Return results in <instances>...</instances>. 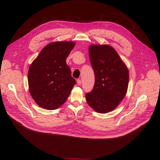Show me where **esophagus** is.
Listing matches in <instances>:
<instances>
[{"mask_svg":"<svg viewBox=\"0 0 160 160\" xmlns=\"http://www.w3.org/2000/svg\"><path fill=\"white\" fill-rule=\"evenodd\" d=\"M77 84L78 85H81V80H80V79H78L77 80Z\"/></svg>","mask_w":160,"mask_h":160,"instance_id":"esophagus-1","label":"esophagus"}]
</instances>
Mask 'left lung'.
Wrapping results in <instances>:
<instances>
[{
	"label": "left lung",
	"instance_id": "left-lung-1",
	"mask_svg": "<svg viewBox=\"0 0 160 160\" xmlns=\"http://www.w3.org/2000/svg\"><path fill=\"white\" fill-rule=\"evenodd\" d=\"M89 58L95 83L92 91L85 94L87 102L98 112H108L117 107L127 93L128 69L117 51L108 45H91Z\"/></svg>",
	"mask_w": 160,
	"mask_h": 160
}]
</instances>
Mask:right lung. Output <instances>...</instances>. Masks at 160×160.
Returning a JSON list of instances; mask_svg holds the SVG:
<instances>
[{
	"label": "right lung",
	"mask_w": 160,
	"mask_h": 160,
	"mask_svg": "<svg viewBox=\"0 0 160 160\" xmlns=\"http://www.w3.org/2000/svg\"><path fill=\"white\" fill-rule=\"evenodd\" d=\"M75 46L72 42H55L43 48L29 68L32 97L40 107L53 110L62 105L76 81L66 59Z\"/></svg>",
	"instance_id": "add662e5"
}]
</instances>
